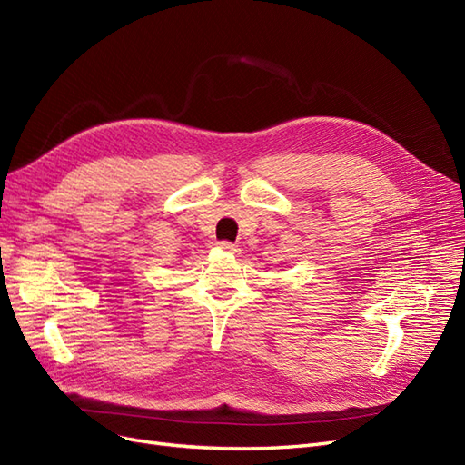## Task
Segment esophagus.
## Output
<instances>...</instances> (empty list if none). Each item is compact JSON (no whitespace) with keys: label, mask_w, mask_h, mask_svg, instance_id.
<instances>
[{"label":"esophagus","mask_w":465,"mask_h":465,"mask_svg":"<svg viewBox=\"0 0 465 465\" xmlns=\"http://www.w3.org/2000/svg\"><path fill=\"white\" fill-rule=\"evenodd\" d=\"M217 246H219V248H221L223 252H231V254H236V252H238V250H241V248H238L236 244H232V242H227V241H223V242H219Z\"/></svg>","instance_id":"34e87169"}]
</instances>
